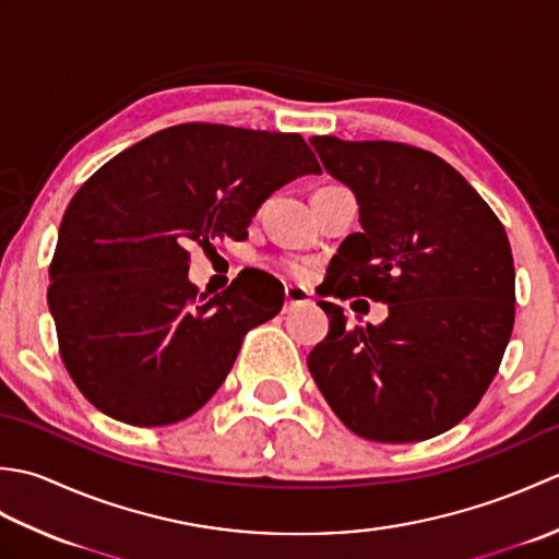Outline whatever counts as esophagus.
Listing matches in <instances>:
<instances>
[{
	"label": "esophagus",
	"instance_id": "obj_1",
	"mask_svg": "<svg viewBox=\"0 0 559 559\" xmlns=\"http://www.w3.org/2000/svg\"><path fill=\"white\" fill-rule=\"evenodd\" d=\"M310 302V293L300 286H286V305H283V312L293 310V307L298 305H307Z\"/></svg>",
	"mask_w": 559,
	"mask_h": 559
}]
</instances>
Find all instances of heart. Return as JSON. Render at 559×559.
<instances>
[{
    "instance_id": "b5f03b06",
    "label": "heart",
    "mask_w": 559,
    "mask_h": 559,
    "mask_svg": "<svg viewBox=\"0 0 559 559\" xmlns=\"http://www.w3.org/2000/svg\"><path fill=\"white\" fill-rule=\"evenodd\" d=\"M293 271H295V273H302V269H300V266H293Z\"/></svg>"
}]
</instances>
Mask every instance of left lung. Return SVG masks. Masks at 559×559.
<instances>
[{
  "label": "left lung",
  "instance_id": "obj_1",
  "mask_svg": "<svg viewBox=\"0 0 559 559\" xmlns=\"http://www.w3.org/2000/svg\"><path fill=\"white\" fill-rule=\"evenodd\" d=\"M360 206L322 295L389 305L348 326L319 300L329 334L307 367L343 425L372 442H420L478 406L514 329V259L500 218L447 160L394 141L312 136Z\"/></svg>",
  "mask_w": 559,
  "mask_h": 559
}]
</instances>
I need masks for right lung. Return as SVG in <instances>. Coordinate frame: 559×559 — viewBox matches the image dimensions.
<instances>
[{"instance_id":"obj_1","label":"right lung","mask_w":559,"mask_h":559,"mask_svg":"<svg viewBox=\"0 0 559 559\" xmlns=\"http://www.w3.org/2000/svg\"><path fill=\"white\" fill-rule=\"evenodd\" d=\"M319 163L300 134L177 124L88 177L59 225L47 305L79 391L115 420L180 423L216 394L252 326L283 307L261 276L199 293L189 245L245 240L264 201Z\"/></svg>"}]
</instances>
